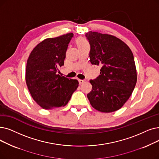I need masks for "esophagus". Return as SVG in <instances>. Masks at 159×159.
I'll list each match as a JSON object with an SVG mask.
<instances>
[{"mask_svg": "<svg viewBox=\"0 0 159 159\" xmlns=\"http://www.w3.org/2000/svg\"><path fill=\"white\" fill-rule=\"evenodd\" d=\"M79 84H82V83H83V82H84V80L79 79Z\"/></svg>", "mask_w": 159, "mask_h": 159, "instance_id": "34e87169", "label": "esophagus"}]
</instances>
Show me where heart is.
<instances>
[{"label":"heart","mask_w":159,"mask_h":159,"mask_svg":"<svg viewBox=\"0 0 159 159\" xmlns=\"http://www.w3.org/2000/svg\"><path fill=\"white\" fill-rule=\"evenodd\" d=\"M77 44H78V46H83V45H88L86 40L83 39V38L79 39L78 41H77Z\"/></svg>","instance_id":"b5f03b06"}]
</instances>
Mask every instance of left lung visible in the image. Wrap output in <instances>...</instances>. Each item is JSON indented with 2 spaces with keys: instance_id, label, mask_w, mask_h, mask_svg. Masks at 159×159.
Returning <instances> with one entry per match:
<instances>
[{
  "instance_id": "1",
  "label": "left lung",
  "mask_w": 159,
  "mask_h": 159,
  "mask_svg": "<svg viewBox=\"0 0 159 159\" xmlns=\"http://www.w3.org/2000/svg\"><path fill=\"white\" fill-rule=\"evenodd\" d=\"M86 37L90 44L89 61L101 67L99 77L89 80L92 89L88 98L98 111H116L129 99L136 84L133 54L125 43L112 35L89 31Z\"/></svg>"
}]
</instances>
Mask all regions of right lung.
<instances>
[{"label": "right lung", "mask_w": 159, "mask_h": 159, "mask_svg": "<svg viewBox=\"0 0 159 159\" xmlns=\"http://www.w3.org/2000/svg\"><path fill=\"white\" fill-rule=\"evenodd\" d=\"M73 36V33H67L43 40L34 48L27 60V87L33 99L43 109L66 106L79 86L77 80L58 74Z\"/></svg>", "instance_id": "1"}]
</instances>
